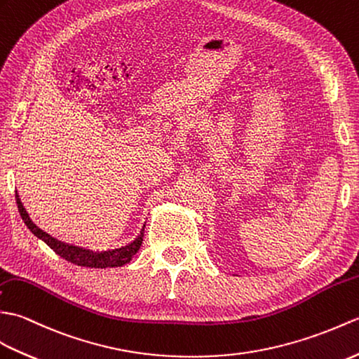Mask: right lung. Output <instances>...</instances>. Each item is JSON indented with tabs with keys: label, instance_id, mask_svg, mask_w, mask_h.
<instances>
[{
	"label": "right lung",
	"instance_id": "obj_1",
	"mask_svg": "<svg viewBox=\"0 0 359 359\" xmlns=\"http://www.w3.org/2000/svg\"><path fill=\"white\" fill-rule=\"evenodd\" d=\"M15 196H17V204H18V210H20L21 218L24 222H26V226L30 229V232L35 236H38L39 240H43L55 253H58L61 258H65L66 261L72 262V264H76L81 267H93V269L119 267V266L127 264V262H130L133 255L140 250L141 243H142V236H144L142 235L144 233V227L141 229L140 235L135 238L130 244L119 247V249L102 252V253H92L89 250L81 249V247L70 245V244H66L62 241H58L57 238L50 236L49 233H46L44 230L35 226V222L29 218L27 212L24 210V207L18 198V194H15Z\"/></svg>",
	"mask_w": 359,
	"mask_h": 359
}]
</instances>
